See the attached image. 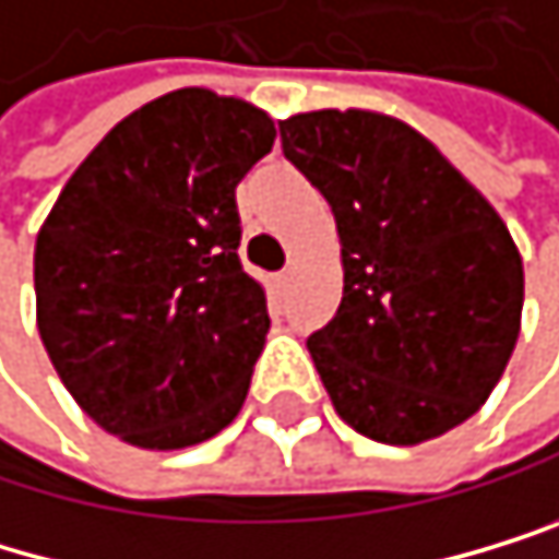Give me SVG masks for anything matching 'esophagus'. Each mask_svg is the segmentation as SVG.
<instances>
[{"label": "esophagus", "mask_w": 559, "mask_h": 559, "mask_svg": "<svg viewBox=\"0 0 559 559\" xmlns=\"http://www.w3.org/2000/svg\"><path fill=\"white\" fill-rule=\"evenodd\" d=\"M288 288H292V271H277V274H274V292H277V295H285Z\"/></svg>", "instance_id": "1"}]
</instances>
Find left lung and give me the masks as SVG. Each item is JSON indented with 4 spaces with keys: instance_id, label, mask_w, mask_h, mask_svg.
I'll return each mask as SVG.
<instances>
[{
    "instance_id": "8db88e82",
    "label": "left lung",
    "mask_w": 559,
    "mask_h": 559,
    "mask_svg": "<svg viewBox=\"0 0 559 559\" xmlns=\"http://www.w3.org/2000/svg\"><path fill=\"white\" fill-rule=\"evenodd\" d=\"M277 127L336 216L343 298L306 347L340 419L392 447L443 437L488 402L519 340L506 223L402 119L319 109Z\"/></svg>"
}]
</instances>
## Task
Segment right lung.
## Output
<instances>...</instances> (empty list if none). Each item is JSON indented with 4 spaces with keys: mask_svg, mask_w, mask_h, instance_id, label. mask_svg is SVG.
I'll use <instances>...</instances> for the list:
<instances>
[{
    "mask_svg": "<svg viewBox=\"0 0 559 559\" xmlns=\"http://www.w3.org/2000/svg\"><path fill=\"white\" fill-rule=\"evenodd\" d=\"M271 143L243 98L167 92L116 122L40 226V340L112 437L181 450L237 419L271 326L237 253V185Z\"/></svg>",
    "mask_w": 559,
    "mask_h": 559,
    "instance_id": "right-lung-1",
    "label": "right lung"
}]
</instances>
